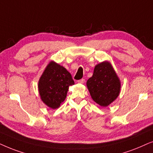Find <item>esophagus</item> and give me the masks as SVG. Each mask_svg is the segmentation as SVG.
<instances>
[{
    "mask_svg": "<svg viewBox=\"0 0 153 153\" xmlns=\"http://www.w3.org/2000/svg\"><path fill=\"white\" fill-rule=\"evenodd\" d=\"M78 83H80V84H83V83H85V79H80V80H79L78 81Z\"/></svg>",
    "mask_w": 153,
    "mask_h": 153,
    "instance_id": "obj_1",
    "label": "esophagus"
}]
</instances>
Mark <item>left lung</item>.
<instances>
[{"instance_id":"obj_1","label":"left lung","mask_w":153,"mask_h":153,"mask_svg":"<svg viewBox=\"0 0 153 153\" xmlns=\"http://www.w3.org/2000/svg\"><path fill=\"white\" fill-rule=\"evenodd\" d=\"M87 86L93 100L103 107L115 101L120 91V80L111 64L107 62L95 66Z\"/></svg>"}]
</instances>
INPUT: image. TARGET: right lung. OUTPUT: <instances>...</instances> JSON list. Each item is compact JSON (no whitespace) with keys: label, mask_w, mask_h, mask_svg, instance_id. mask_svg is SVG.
Listing matches in <instances>:
<instances>
[{"label":"right lung","mask_w":153,"mask_h":153,"mask_svg":"<svg viewBox=\"0 0 153 153\" xmlns=\"http://www.w3.org/2000/svg\"><path fill=\"white\" fill-rule=\"evenodd\" d=\"M74 85L71 73L64 67L51 62L40 77L38 90L42 101L56 109L66 99L68 87Z\"/></svg>","instance_id":"1"}]
</instances>
